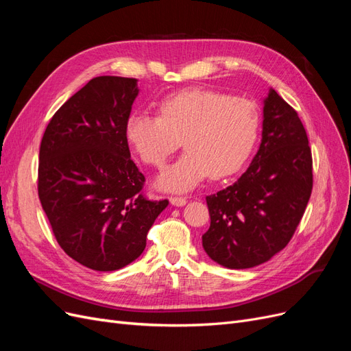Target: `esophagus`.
<instances>
[{
    "mask_svg": "<svg viewBox=\"0 0 351 351\" xmlns=\"http://www.w3.org/2000/svg\"><path fill=\"white\" fill-rule=\"evenodd\" d=\"M169 202H171V205H174V206H184L187 199H186V197L173 196V197H169Z\"/></svg>",
    "mask_w": 351,
    "mask_h": 351,
    "instance_id": "obj_1",
    "label": "esophagus"
}]
</instances>
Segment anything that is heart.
I'll use <instances>...</instances> for the list:
<instances>
[{
  "mask_svg": "<svg viewBox=\"0 0 351 351\" xmlns=\"http://www.w3.org/2000/svg\"><path fill=\"white\" fill-rule=\"evenodd\" d=\"M161 115L139 110L125 123L127 142L143 162L162 167L183 139L186 152L158 178L169 192H187L210 174L224 178L246 164L261 115L254 102L209 89H186L159 104Z\"/></svg>",
  "mask_w": 351,
  "mask_h": 351,
  "instance_id": "obj_1",
  "label": "heart"
}]
</instances>
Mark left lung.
<instances>
[{
	"mask_svg": "<svg viewBox=\"0 0 351 351\" xmlns=\"http://www.w3.org/2000/svg\"><path fill=\"white\" fill-rule=\"evenodd\" d=\"M313 186L312 152L295 110L274 89L263 99L262 142L234 184L206 196L208 256L230 269L269 261L291 240Z\"/></svg>",
	"mask_w": 351,
	"mask_h": 351,
	"instance_id": "8db88e82",
	"label": "left lung"
}]
</instances>
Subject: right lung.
<instances>
[{"instance_id": "1", "label": "right lung", "mask_w": 351, "mask_h": 351, "mask_svg": "<svg viewBox=\"0 0 351 351\" xmlns=\"http://www.w3.org/2000/svg\"><path fill=\"white\" fill-rule=\"evenodd\" d=\"M139 93L132 77L89 80L54 114L39 149L38 195L52 232L71 259L115 271L146 247L168 200L142 195L125 123Z\"/></svg>"}]
</instances>
